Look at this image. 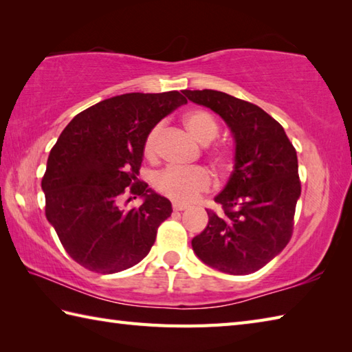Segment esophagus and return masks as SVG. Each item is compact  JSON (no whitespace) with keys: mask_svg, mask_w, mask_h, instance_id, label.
<instances>
[{"mask_svg":"<svg viewBox=\"0 0 352 352\" xmlns=\"http://www.w3.org/2000/svg\"><path fill=\"white\" fill-rule=\"evenodd\" d=\"M172 208H174L175 212H183V210H186V208H189V206L188 204H183V203H172Z\"/></svg>","mask_w":352,"mask_h":352,"instance_id":"obj_1","label":"esophagus"}]
</instances>
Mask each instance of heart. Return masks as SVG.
I'll list each match as a JSON object with an SVG mask.
<instances>
[{
    "label": "heart",
    "instance_id": "heart-1",
    "mask_svg": "<svg viewBox=\"0 0 352 352\" xmlns=\"http://www.w3.org/2000/svg\"><path fill=\"white\" fill-rule=\"evenodd\" d=\"M183 122L193 139L199 144L207 145L218 136L219 125L212 113L203 109H193L184 115ZM162 124L154 125L148 131L144 140V154L148 159H155L159 148V136ZM207 160L219 174H228L233 169L234 153L226 145L213 146L206 151ZM154 186L162 195L168 197L177 203H190L199 193H204L212 188V175L206 168L195 166L189 169L166 168L155 175Z\"/></svg>",
    "mask_w": 352,
    "mask_h": 352
}]
</instances>
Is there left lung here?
Returning a JSON list of instances; mask_svg holds the SVG:
<instances>
[{
    "label": "left lung",
    "mask_w": 352,
    "mask_h": 352,
    "mask_svg": "<svg viewBox=\"0 0 352 352\" xmlns=\"http://www.w3.org/2000/svg\"><path fill=\"white\" fill-rule=\"evenodd\" d=\"M216 111L233 131L236 163L214 203L208 223L192 239L206 265L231 275H246L267 265L294 233L301 195L295 146L280 122L263 109L228 94L204 89L183 92Z\"/></svg>",
    "instance_id": "obj_1"
}]
</instances>
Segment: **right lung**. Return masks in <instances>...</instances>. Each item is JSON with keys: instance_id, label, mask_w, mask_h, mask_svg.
Here are the masks:
<instances>
[{"instance_id": "obj_1", "label": "right lung", "mask_w": 352, "mask_h": 352, "mask_svg": "<svg viewBox=\"0 0 352 352\" xmlns=\"http://www.w3.org/2000/svg\"><path fill=\"white\" fill-rule=\"evenodd\" d=\"M186 102L177 91L124 94L83 110L58 136L42 177L45 216L78 265L115 274L146 257L172 206L138 178L144 140ZM130 195L144 204L125 209Z\"/></svg>"}]
</instances>
